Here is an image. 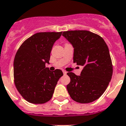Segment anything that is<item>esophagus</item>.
I'll return each instance as SVG.
<instances>
[{
    "instance_id": "esophagus-1",
    "label": "esophagus",
    "mask_w": 126,
    "mask_h": 126,
    "mask_svg": "<svg viewBox=\"0 0 126 126\" xmlns=\"http://www.w3.org/2000/svg\"><path fill=\"white\" fill-rule=\"evenodd\" d=\"M63 74L64 75H66V73H67L66 71H65V70H63Z\"/></svg>"
}]
</instances>
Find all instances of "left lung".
<instances>
[{
	"mask_svg": "<svg viewBox=\"0 0 126 126\" xmlns=\"http://www.w3.org/2000/svg\"><path fill=\"white\" fill-rule=\"evenodd\" d=\"M63 36L74 48V63L83 66L80 76L68 72L66 86L76 102L90 103L98 99L107 88L113 74L108 47L99 35L88 31H67Z\"/></svg>",
	"mask_w": 126,
	"mask_h": 126,
	"instance_id": "1",
	"label": "left lung"
}]
</instances>
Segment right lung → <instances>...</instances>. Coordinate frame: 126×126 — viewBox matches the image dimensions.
I'll list each match as a JSON object with an SVG mask.
<instances>
[{"label":"right lung","instance_id":"right-lung-1","mask_svg":"<svg viewBox=\"0 0 126 126\" xmlns=\"http://www.w3.org/2000/svg\"><path fill=\"white\" fill-rule=\"evenodd\" d=\"M62 32H38L19 47L14 60V83L17 90L27 102L43 104L51 99L58 81L63 74L61 70L50 71V52Z\"/></svg>","mask_w":126,"mask_h":126}]
</instances>
